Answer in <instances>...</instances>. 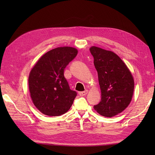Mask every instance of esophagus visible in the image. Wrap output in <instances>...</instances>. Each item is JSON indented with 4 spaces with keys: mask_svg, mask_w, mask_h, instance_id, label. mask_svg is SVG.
Instances as JSON below:
<instances>
[{
    "mask_svg": "<svg viewBox=\"0 0 155 155\" xmlns=\"http://www.w3.org/2000/svg\"><path fill=\"white\" fill-rule=\"evenodd\" d=\"M87 93H88V91L86 90V91H83V92H79V94L80 96H85Z\"/></svg>",
    "mask_w": 155,
    "mask_h": 155,
    "instance_id": "34e87169",
    "label": "esophagus"
}]
</instances>
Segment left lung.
I'll return each mask as SVG.
<instances>
[{
	"mask_svg": "<svg viewBox=\"0 0 155 155\" xmlns=\"http://www.w3.org/2000/svg\"><path fill=\"white\" fill-rule=\"evenodd\" d=\"M91 53L97 72L101 101L94 109L100 115L111 118L124 111L133 98L134 82L132 74L113 51L91 46Z\"/></svg>",
	"mask_w": 155,
	"mask_h": 155,
	"instance_id": "8db88e82",
	"label": "left lung"
}]
</instances>
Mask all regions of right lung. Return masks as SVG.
<instances>
[{"mask_svg": "<svg viewBox=\"0 0 155 155\" xmlns=\"http://www.w3.org/2000/svg\"><path fill=\"white\" fill-rule=\"evenodd\" d=\"M78 51L70 46L55 48L42 55L31 68L28 77L30 96L43 114L60 116L71 107L77 94L70 90L64 70Z\"/></svg>", "mask_w": 155, "mask_h": 155, "instance_id": "1", "label": "right lung"}]
</instances>
